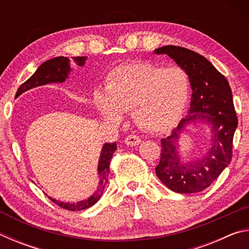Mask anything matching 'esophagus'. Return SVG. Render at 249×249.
<instances>
[{
	"instance_id": "obj_1",
	"label": "esophagus",
	"mask_w": 249,
	"mask_h": 249,
	"mask_svg": "<svg viewBox=\"0 0 249 249\" xmlns=\"http://www.w3.org/2000/svg\"><path fill=\"white\" fill-rule=\"evenodd\" d=\"M125 144L128 145V146H136L138 144H141V137L137 136V135H129L125 138Z\"/></svg>"
}]
</instances>
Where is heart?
<instances>
[{"label": "heart", "mask_w": 249, "mask_h": 249, "mask_svg": "<svg viewBox=\"0 0 249 249\" xmlns=\"http://www.w3.org/2000/svg\"><path fill=\"white\" fill-rule=\"evenodd\" d=\"M189 77L180 67L163 69L148 61L117 66L108 73L105 96L95 93L96 107L105 119L117 122L122 112L133 111L140 127L165 128L182 111L189 98Z\"/></svg>", "instance_id": "1"}]
</instances>
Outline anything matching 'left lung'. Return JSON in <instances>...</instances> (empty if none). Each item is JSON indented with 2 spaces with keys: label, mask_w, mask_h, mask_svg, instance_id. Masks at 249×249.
<instances>
[{
  "label": "left lung",
  "mask_w": 249,
  "mask_h": 249,
  "mask_svg": "<svg viewBox=\"0 0 249 249\" xmlns=\"http://www.w3.org/2000/svg\"><path fill=\"white\" fill-rule=\"evenodd\" d=\"M155 53L168 54L189 75L192 88L190 111L172 129L171 136L161 142L160 161L156 175L177 193H196L213 183L231 162L233 137L238 120L226 78L208 59L193 50L179 46H163ZM197 118L213 125V147L203 159L192 163L180 162L174 142L185 124Z\"/></svg>",
  "instance_id": "obj_1"
}]
</instances>
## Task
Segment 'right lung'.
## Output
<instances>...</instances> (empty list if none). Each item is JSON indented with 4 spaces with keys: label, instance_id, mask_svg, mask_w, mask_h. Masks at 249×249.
Here are the masks:
<instances>
[{
    "label": "right lung",
    "instance_id": "right-lung-1",
    "mask_svg": "<svg viewBox=\"0 0 249 249\" xmlns=\"http://www.w3.org/2000/svg\"><path fill=\"white\" fill-rule=\"evenodd\" d=\"M72 58V62L78 66H83L86 64L87 57H71ZM71 71L70 68V60L67 57H56L53 59H50L44 62L36 72L34 73L31 78L26 80L23 84H20L18 92H16V96H18L23 93V92L27 91L32 88L43 86V84H47L50 82H64L66 78L68 77V73ZM116 150V142H107L103 146L102 153L100 156L99 160V176H100V182L98 190L92 196H90L88 200L80 201L77 203H64V202L57 201L53 199V197L48 196L54 204H57L60 208L68 210V211H81L90 208L93 204H95L98 200L102 196L104 191L105 185H107L108 181V174H109V162L113 157V154Z\"/></svg>",
    "mask_w": 249,
    "mask_h": 249
}]
</instances>
